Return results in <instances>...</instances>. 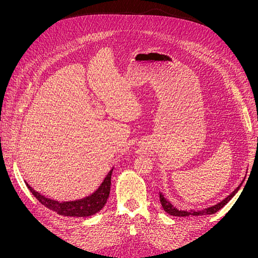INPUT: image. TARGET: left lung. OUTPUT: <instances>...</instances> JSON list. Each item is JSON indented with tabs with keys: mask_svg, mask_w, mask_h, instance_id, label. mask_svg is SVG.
<instances>
[{
	"mask_svg": "<svg viewBox=\"0 0 258 258\" xmlns=\"http://www.w3.org/2000/svg\"><path fill=\"white\" fill-rule=\"evenodd\" d=\"M243 183V182H242ZM242 183L237 187V188L233 190L229 196L226 197L224 200H222L221 202H218L215 206L212 207H209L207 209H204L201 211H194V210H189V211H186V210H178L175 207H173V205L171 204L169 200H167L165 197H163V195L160 192L159 194V199H160V204L163 208V210L166 211V212L170 215H173V216H178V217H186V216H200V215H208V214H214L216 213L218 210H221L227 202L235 196V195L238 192V190L240 189V187L242 185Z\"/></svg>",
	"mask_w": 258,
	"mask_h": 258,
	"instance_id": "left-lung-1",
	"label": "left lung"
}]
</instances>
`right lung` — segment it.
I'll return each mask as SVG.
<instances>
[{"mask_svg": "<svg viewBox=\"0 0 258 258\" xmlns=\"http://www.w3.org/2000/svg\"><path fill=\"white\" fill-rule=\"evenodd\" d=\"M113 169L107 173L104 181L99 186V188L89 195L88 197H85L80 200L74 201H56L49 198H46L40 192L35 191L32 187L27 184V187L30 191L33 194V196L41 202L43 206L48 208L49 210L54 211L60 215L64 216H76V217H87L98 213L100 210L105 206L111 190V177H112Z\"/></svg>", "mask_w": 258, "mask_h": 258, "instance_id": "1", "label": "right lung"}]
</instances>
